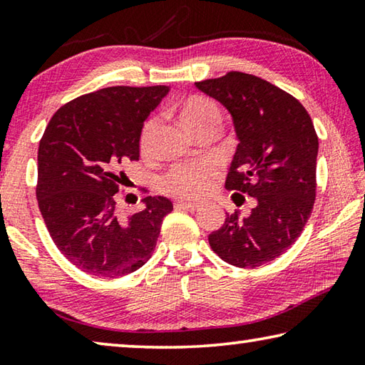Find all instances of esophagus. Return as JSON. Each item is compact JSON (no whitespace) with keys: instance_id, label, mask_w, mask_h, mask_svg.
I'll return each instance as SVG.
<instances>
[{"instance_id":"esophagus-1","label":"esophagus","mask_w":365,"mask_h":365,"mask_svg":"<svg viewBox=\"0 0 365 365\" xmlns=\"http://www.w3.org/2000/svg\"><path fill=\"white\" fill-rule=\"evenodd\" d=\"M174 207L178 209V211H190V212H195L200 209V205L197 202H188L185 200H178L174 202Z\"/></svg>"}]
</instances>
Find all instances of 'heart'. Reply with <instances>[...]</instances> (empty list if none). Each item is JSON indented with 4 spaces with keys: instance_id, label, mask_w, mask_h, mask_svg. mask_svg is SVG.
Instances as JSON below:
<instances>
[{
    "instance_id": "obj_1",
    "label": "heart",
    "mask_w": 365,
    "mask_h": 365,
    "mask_svg": "<svg viewBox=\"0 0 365 365\" xmlns=\"http://www.w3.org/2000/svg\"><path fill=\"white\" fill-rule=\"evenodd\" d=\"M177 114L188 130L195 135L219 128L222 122L220 108L212 100L205 96H190L177 106ZM158 132V119L146 120L140 133V151L141 154H150L154 148ZM219 177V168L212 160H200L193 164L174 165L168 174L163 177L160 187L165 193L174 195L183 200H200V197L211 193Z\"/></svg>"
}]
</instances>
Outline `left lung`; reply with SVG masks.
<instances>
[{"label":"left lung","mask_w":365,"mask_h":365,"mask_svg":"<svg viewBox=\"0 0 365 365\" xmlns=\"http://www.w3.org/2000/svg\"><path fill=\"white\" fill-rule=\"evenodd\" d=\"M195 85L233 117L240 143L225 188L256 200L248 217L227 214L224 225L209 235V245L235 267H259L292 248L311 217L316 128L294 96L251 73L232 71Z\"/></svg>","instance_id":"8db88e82"}]
</instances>
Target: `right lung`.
Masks as SVG:
<instances>
[{"instance_id": "right-lung-1", "label": "right lung", "mask_w": 365, "mask_h": 365, "mask_svg": "<svg viewBox=\"0 0 365 365\" xmlns=\"http://www.w3.org/2000/svg\"><path fill=\"white\" fill-rule=\"evenodd\" d=\"M168 91L165 85L108 86L66 103L45 128L38 207L58 250L86 274L117 279L140 269L174 209L164 196L143 197L145 209L130 217L115 209L128 180L123 165L138 160L143 122Z\"/></svg>"}]
</instances>
